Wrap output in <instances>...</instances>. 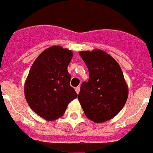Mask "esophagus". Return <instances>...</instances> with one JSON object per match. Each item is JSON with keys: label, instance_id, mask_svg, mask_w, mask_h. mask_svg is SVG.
Listing matches in <instances>:
<instances>
[{"label": "esophagus", "instance_id": "esophagus-1", "mask_svg": "<svg viewBox=\"0 0 153 153\" xmlns=\"http://www.w3.org/2000/svg\"><path fill=\"white\" fill-rule=\"evenodd\" d=\"M80 87H79V86H77V87H76V88H75V91H76V93H77V94H79V92H80Z\"/></svg>", "mask_w": 153, "mask_h": 153}]
</instances>
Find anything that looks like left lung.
Wrapping results in <instances>:
<instances>
[{"label": "left lung", "instance_id": "1", "mask_svg": "<svg viewBox=\"0 0 153 153\" xmlns=\"http://www.w3.org/2000/svg\"><path fill=\"white\" fill-rule=\"evenodd\" d=\"M79 55L89 71L88 82L81 85L79 102L89 120L104 123L116 116L128 99V87L123 71L105 51H81Z\"/></svg>", "mask_w": 153, "mask_h": 153}]
</instances>
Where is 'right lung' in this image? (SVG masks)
Masks as SVG:
<instances>
[{"label": "right lung", "instance_id": "add662e5", "mask_svg": "<svg viewBox=\"0 0 153 153\" xmlns=\"http://www.w3.org/2000/svg\"><path fill=\"white\" fill-rule=\"evenodd\" d=\"M72 51L52 46L33 62L25 83V96L31 109L44 120H55L65 113L77 94L70 85L68 66Z\"/></svg>", "mask_w": 153, "mask_h": 153}]
</instances>
